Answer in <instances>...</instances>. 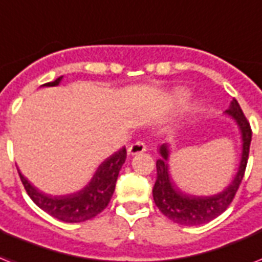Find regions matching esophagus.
<instances>
[{"label": "esophagus", "instance_id": "1", "mask_svg": "<svg viewBox=\"0 0 262 262\" xmlns=\"http://www.w3.org/2000/svg\"><path fill=\"white\" fill-rule=\"evenodd\" d=\"M146 150V145L142 141H136L133 142L129 148H127V155L130 156H135V155H138V153H142Z\"/></svg>", "mask_w": 262, "mask_h": 262}]
</instances>
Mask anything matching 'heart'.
<instances>
[{
    "instance_id": "b5f03b06",
    "label": "heart",
    "mask_w": 262,
    "mask_h": 262,
    "mask_svg": "<svg viewBox=\"0 0 262 262\" xmlns=\"http://www.w3.org/2000/svg\"><path fill=\"white\" fill-rule=\"evenodd\" d=\"M178 97L179 98H182V99H184V98H187L188 97V93H187V90H179L178 91Z\"/></svg>"
}]
</instances>
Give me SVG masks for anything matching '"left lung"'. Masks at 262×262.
Wrapping results in <instances>:
<instances>
[{
    "instance_id": "obj_1",
    "label": "left lung",
    "mask_w": 262,
    "mask_h": 262,
    "mask_svg": "<svg viewBox=\"0 0 262 262\" xmlns=\"http://www.w3.org/2000/svg\"><path fill=\"white\" fill-rule=\"evenodd\" d=\"M225 113L231 118H234L238 129L241 132L242 153L239 167H238L234 179L220 193H215L211 196H195V195H190L179 190L172 183L169 172H168L169 149L165 144L160 146L161 157L156 161L157 178L153 187V201L159 210L172 222L179 223L183 226L203 225L220 216L234 199L245 175L250 141H252V129L237 99L233 98L230 107Z\"/></svg>"
}]
</instances>
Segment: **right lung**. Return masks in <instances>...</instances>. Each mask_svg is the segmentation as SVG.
Wrapping results in <instances>:
<instances>
[{"label":"right lung","instance_id":"1","mask_svg":"<svg viewBox=\"0 0 262 262\" xmlns=\"http://www.w3.org/2000/svg\"><path fill=\"white\" fill-rule=\"evenodd\" d=\"M63 76H59L56 80L46 83L42 86H57ZM126 159V149L121 148L118 152L113 153L107 157L95 171L93 179L84 188L78 192L63 195V196H52L39 191L24 178L18 171L20 179L24 184V188L36 206L48 212L54 218L69 223L84 222L94 218L102 212L109 205L113 192L116 190V182L120 173V169Z\"/></svg>","mask_w":262,"mask_h":262}]
</instances>
